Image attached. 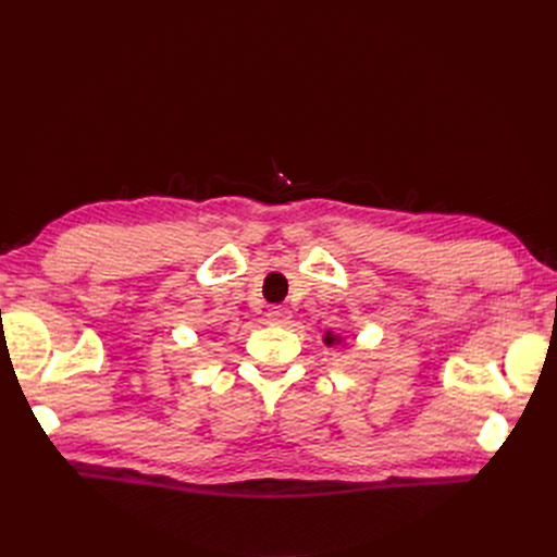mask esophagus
Returning a JSON list of instances; mask_svg holds the SVG:
<instances>
[{
  "label": "esophagus",
  "mask_w": 557,
  "mask_h": 557,
  "mask_svg": "<svg viewBox=\"0 0 557 557\" xmlns=\"http://www.w3.org/2000/svg\"><path fill=\"white\" fill-rule=\"evenodd\" d=\"M267 318H269V323H273V325H284L290 320V311H288V307H271Z\"/></svg>",
  "instance_id": "obj_1"
}]
</instances>
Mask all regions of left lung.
I'll return each instance as SVG.
<instances>
[{
    "label": "left lung",
    "mask_w": 557,
    "mask_h": 557,
    "mask_svg": "<svg viewBox=\"0 0 557 557\" xmlns=\"http://www.w3.org/2000/svg\"><path fill=\"white\" fill-rule=\"evenodd\" d=\"M334 341H336V338H334V336H325V343H327V345H332V343H334Z\"/></svg>",
    "instance_id": "obj_1"
}]
</instances>
